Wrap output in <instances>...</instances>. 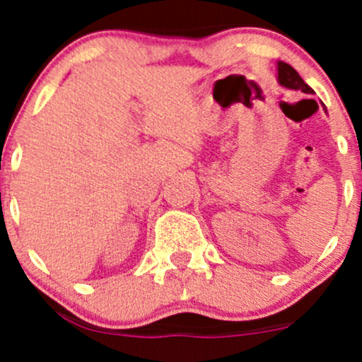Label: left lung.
Segmentation results:
<instances>
[{"instance_id":"8db88e82","label":"left lung","mask_w":362,"mask_h":362,"mask_svg":"<svg viewBox=\"0 0 362 362\" xmlns=\"http://www.w3.org/2000/svg\"><path fill=\"white\" fill-rule=\"evenodd\" d=\"M277 80L282 86L291 90H301L303 93H313V90L303 81V78L298 74L296 69L293 66H289L288 62H277Z\"/></svg>"}]
</instances>
